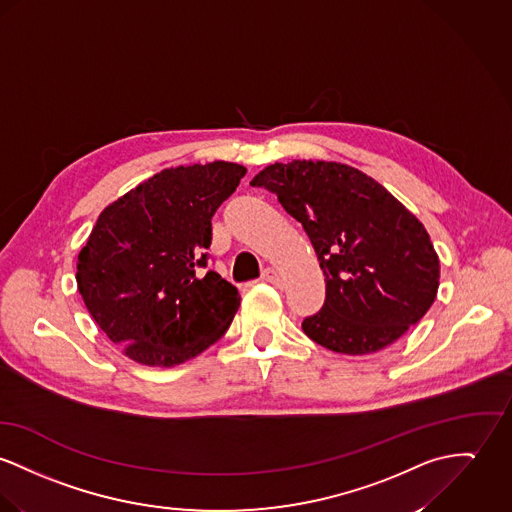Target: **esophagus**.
I'll return each instance as SVG.
<instances>
[{
    "label": "esophagus",
    "instance_id": "1",
    "mask_svg": "<svg viewBox=\"0 0 512 512\" xmlns=\"http://www.w3.org/2000/svg\"><path fill=\"white\" fill-rule=\"evenodd\" d=\"M261 280H263V282H271V284H278V282H280V275L276 273L275 269L267 267V269L261 273Z\"/></svg>",
    "mask_w": 512,
    "mask_h": 512
}]
</instances>
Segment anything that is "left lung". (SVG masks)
Instances as JSON below:
<instances>
[{
	"mask_svg": "<svg viewBox=\"0 0 512 512\" xmlns=\"http://www.w3.org/2000/svg\"><path fill=\"white\" fill-rule=\"evenodd\" d=\"M251 187L273 193L314 245L325 302L302 321L317 345L370 354L429 312L440 263L423 224L380 183L335 161L275 163Z\"/></svg>",
	"mask_w": 512,
	"mask_h": 512,
	"instance_id": "obj_1",
	"label": "left lung"
}]
</instances>
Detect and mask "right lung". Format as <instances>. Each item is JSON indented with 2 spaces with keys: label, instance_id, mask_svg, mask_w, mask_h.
<instances>
[{
  "label": "right lung",
  "instance_id": "1",
  "mask_svg": "<svg viewBox=\"0 0 512 512\" xmlns=\"http://www.w3.org/2000/svg\"><path fill=\"white\" fill-rule=\"evenodd\" d=\"M228 161L171 167L107 206L78 255L89 314L124 354L175 366L228 331L236 286L208 267L212 216L245 175Z\"/></svg>",
  "mask_w": 512,
  "mask_h": 512
}]
</instances>
